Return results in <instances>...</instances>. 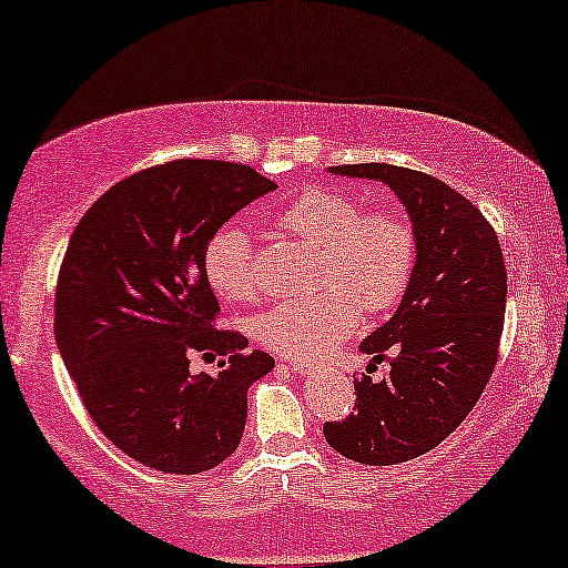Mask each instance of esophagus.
Returning a JSON list of instances; mask_svg holds the SVG:
<instances>
[{
  "instance_id": "esophagus-1",
  "label": "esophagus",
  "mask_w": 568,
  "mask_h": 568,
  "mask_svg": "<svg viewBox=\"0 0 568 568\" xmlns=\"http://www.w3.org/2000/svg\"><path fill=\"white\" fill-rule=\"evenodd\" d=\"M285 363H288L293 374H310V371H315V366H312V363H306V361H285Z\"/></svg>"
}]
</instances>
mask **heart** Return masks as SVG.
Returning <instances> with one entry per match:
<instances>
[{"mask_svg":"<svg viewBox=\"0 0 568 568\" xmlns=\"http://www.w3.org/2000/svg\"><path fill=\"white\" fill-rule=\"evenodd\" d=\"M285 232L321 247L315 283L321 293L288 298L262 312L253 334L272 352L310 361L347 338L361 321L395 310L416 266V232L393 207L366 211L336 189H306L280 213ZM205 280L224 302H251L264 291L253 240L243 226L226 224L207 240Z\"/></svg>","mask_w":568,"mask_h":568,"instance_id":"obj_1","label":"heart"}]
</instances>
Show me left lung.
Masks as SVG:
<instances>
[{
  "instance_id": "obj_1",
  "label": "left lung",
  "mask_w": 568,
  "mask_h": 568,
  "mask_svg": "<svg viewBox=\"0 0 568 568\" xmlns=\"http://www.w3.org/2000/svg\"><path fill=\"white\" fill-rule=\"evenodd\" d=\"M331 173L387 184L416 232L414 277L400 306L361 342L374 361L393 352L387 379H355V414L323 427L347 459L397 465L433 452L484 395L505 325V258L484 213L440 179L384 162Z\"/></svg>"
}]
</instances>
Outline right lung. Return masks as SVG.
Wrapping results in <instances>:
<instances>
[{
	"label": "right lung",
	"mask_w": 568,
	"mask_h": 568,
	"mask_svg": "<svg viewBox=\"0 0 568 568\" xmlns=\"http://www.w3.org/2000/svg\"><path fill=\"white\" fill-rule=\"evenodd\" d=\"M277 184L247 165L175 160L114 184L71 234L55 288V342L98 429L141 465L197 475L240 446L247 387L275 368L216 331L207 240ZM194 351L230 354L192 375Z\"/></svg>",
	"instance_id": "obj_1"
}]
</instances>
